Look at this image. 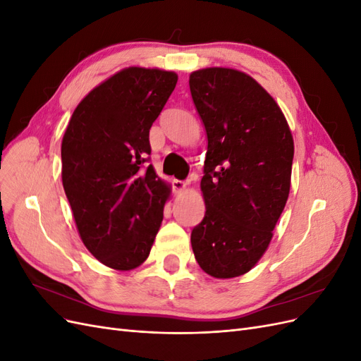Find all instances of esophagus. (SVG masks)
Segmentation results:
<instances>
[{
    "mask_svg": "<svg viewBox=\"0 0 361 361\" xmlns=\"http://www.w3.org/2000/svg\"><path fill=\"white\" fill-rule=\"evenodd\" d=\"M171 187H173L174 192H180V191L185 190V187H187V182L179 180V179H173L171 180Z\"/></svg>",
    "mask_w": 361,
    "mask_h": 361,
    "instance_id": "1",
    "label": "esophagus"
}]
</instances>
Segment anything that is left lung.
<instances>
[{
  "label": "left lung",
  "mask_w": 361,
  "mask_h": 361,
  "mask_svg": "<svg viewBox=\"0 0 361 361\" xmlns=\"http://www.w3.org/2000/svg\"><path fill=\"white\" fill-rule=\"evenodd\" d=\"M190 90L207 135L200 182L206 212L191 245L204 272L232 279L269 245L289 195L293 140L276 101L243 72H192Z\"/></svg>",
  "instance_id": "obj_1"
}]
</instances>
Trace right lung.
I'll list each match as a JSON object with an SVG mask.
<instances>
[{
	"instance_id": "right-lung-1",
	"label": "right lung",
	"mask_w": 361,
	"mask_h": 361,
	"mask_svg": "<svg viewBox=\"0 0 361 361\" xmlns=\"http://www.w3.org/2000/svg\"><path fill=\"white\" fill-rule=\"evenodd\" d=\"M178 82L128 68L75 108L61 143L63 188L87 250L128 271L147 259L170 188L152 167L149 130Z\"/></svg>"
}]
</instances>
